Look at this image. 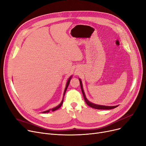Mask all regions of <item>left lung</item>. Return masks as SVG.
<instances>
[{"label": "left lung", "instance_id": "8db88e82", "mask_svg": "<svg viewBox=\"0 0 146 146\" xmlns=\"http://www.w3.org/2000/svg\"><path fill=\"white\" fill-rule=\"evenodd\" d=\"M79 82H80V87H81V90H82V94H83V98H84V99H85V101L86 103V104L92 107V108H95V109H97V110H111V109H113L115 108H116V107H117L118 106H103V105H96V104H94L93 103H91L90 102L88 99H86V96H85V93H84V91H83V88H82V82L80 80V79L79 80Z\"/></svg>", "mask_w": 146, "mask_h": 146}]
</instances>
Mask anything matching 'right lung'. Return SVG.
<instances>
[{
	"instance_id": "1",
	"label": "right lung",
	"mask_w": 146,
	"mask_h": 146,
	"mask_svg": "<svg viewBox=\"0 0 146 146\" xmlns=\"http://www.w3.org/2000/svg\"><path fill=\"white\" fill-rule=\"evenodd\" d=\"M71 78H72V76L71 77L68 79V81H67V85H66V88H65V90H64V95H65V93H66V90H67V87H68V85H69V83H70V80H71ZM63 98H64V97H63ZM63 99L62 100V101H61V102L60 103V104L59 105H58L57 106H56V107H55V108H52V109H51V110H51V111H56V110H58V108H60V107H61V106L62 105V104H63ZM50 110H48V111H44V112H43V113H46V112H48L49 111H50Z\"/></svg>"
}]
</instances>
